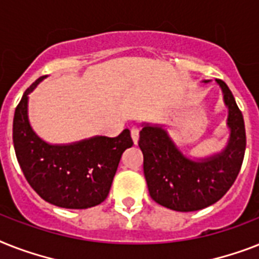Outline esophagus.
Wrapping results in <instances>:
<instances>
[{
    "instance_id": "esophagus-1",
    "label": "esophagus",
    "mask_w": 259,
    "mask_h": 259,
    "mask_svg": "<svg viewBox=\"0 0 259 259\" xmlns=\"http://www.w3.org/2000/svg\"><path fill=\"white\" fill-rule=\"evenodd\" d=\"M130 134H132V138H133L134 144H137V142H138V138H140V129H138V127H132Z\"/></svg>"
}]
</instances>
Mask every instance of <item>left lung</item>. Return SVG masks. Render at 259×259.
Wrapping results in <instances>:
<instances>
[{
	"instance_id": "1",
	"label": "left lung",
	"mask_w": 259,
	"mask_h": 259,
	"mask_svg": "<svg viewBox=\"0 0 259 259\" xmlns=\"http://www.w3.org/2000/svg\"><path fill=\"white\" fill-rule=\"evenodd\" d=\"M210 82V81H203ZM228 108L230 130L222 151L203 158L184 154L163 125L142 123L138 146L150 197L176 211H195L220 201L234 184L246 149L245 122L228 85L215 79Z\"/></svg>"
}]
</instances>
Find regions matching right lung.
<instances>
[{"mask_svg": "<svg viewBox=\"0 0 259 259\" xmlns=\"http://www.w3.org/2000/svg\"><path fill=\"white\" fill-rule=\"evenodd\" d=\"M45 77L31 83L16 108L13 144L25 178L46 202L65 209H88L104 202L122 153L133 146L130 130L118 137L96 136L68 145L39 138L27 115L29 94Z\"/></svg>", "mask_w": 259, "mask_h": 259, "instance_id": "1", "label": "right lung"}]
</instances>
